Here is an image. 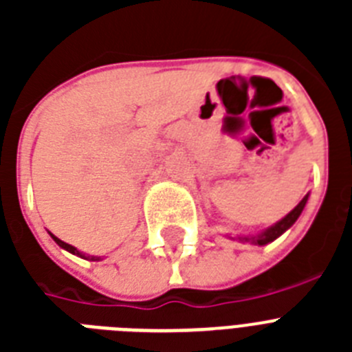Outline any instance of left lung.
Returning <instances> with one entry per match:
<instances>
[{
	"label": "left lung",
	"instance_id": "left-lung-1",
	"mask_svg": "<svg viewBox=\"0 0 352 352\" xmlns=\"http://www.w3.org/2000/svg\"><path fill=\"white\" fill-rule=\"evenodd\" d=\"M307 201H309V194L305 195V197L300 201V204H298V206L294 208V210H292L291 213L285 214V217L280 220V222H276L275 226H272V227H270V229H266V231H264V232H261L259 236H252V238H241V239H245V241H252V243H256V245L270 243V241L276 239L280 234H284V232L287 231L289 227H291L292 223L296 222L298 217H300L301 211H303L305 204H307Z\"/></svg>",
	"mask_w": 352,
	"mask_h": 352
}]
</instances>
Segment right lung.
<instances>
[{
	"label": "right lung",
	"mask_w": 352,
	"mask_h": 352,
	"mask_svg": "<svg viewBox=\"0 0 352 352\" xmlns=\"http://www.w3.org/2000/svg\"><path fill=\"white\" fill-rule=\"evenodd\" d=\"M51 238H52V239H54L56 243L60 245V247H61V248H65V250H68V252H70V254H76V256H80V257H84V254H80V252H79V250H77V248H76V247H72V245L65 243V241H61V239H60V238H56V236H54V234H51ZM86 259H88V257H86ZM89 259H91V261H100V259H98V257H95V256H91V257H89Z\"/></svg>",
	"instance_id": "1"
}]
</instances>
